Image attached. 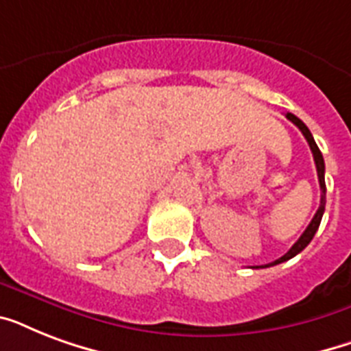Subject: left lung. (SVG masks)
Here are the masks:
<instances>
[{
	"label": "left lung",
	"instance_id": "left-lung-1",
	"mask_svg": "<svg viewBox=\"0 0 351 351\" xmlns=\"http://www.w3.org/2000/svg\"><path fill=\"white\" fill-rule=\"evenodd\" d=\"M286 118H288L291 123H295V125L299 127L300 132H302L306 140H308V145H310L311 153H313V160H315V167H317V176H319V186H321V206H319L315 217L311 219V222L308 224V228L304 230V233L300 234V239L297 240L293 245H291V250H289L286 255L280 256V258H277L275 262H271V264H264V266H261V267L277 266V264H280V262H286V261H289V258H293L295 255H299L300 251L304 250L306 245L311 242V239L315 237L317 230H319V226H321L322 215H324V208H326V182H324V158H322V153L319 151V147H317L315 140H313V136H311L310 129L306 127L304 121L299 120V118L295 117V114H291V112H288V114H286Z\"/></svg>",
	"mask_w": 351,
	"mask_h": 351
}]
</instances>
